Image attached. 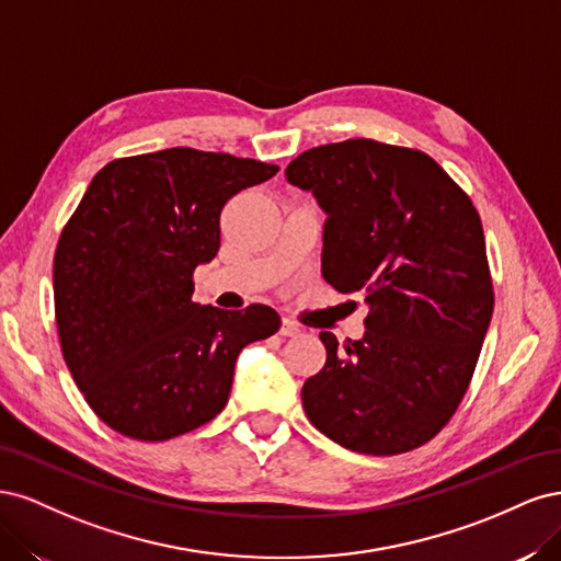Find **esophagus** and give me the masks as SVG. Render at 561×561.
<instances>
[{
	"instance_id": "1",
	"label": "esophagus",
	"mask_w": 561,
	"mask_h": 561,
	"mask_svg": "<svg viewBox=\"0 0 561 561\" xmlns=\"http://www.w3.org/2000/svg\"><path fill=\"white\" fill-rule=\"evenodd\" d=\"M299 332H301V328L297 325V322H293L290 318H283V322H280V334L283 336H295Z\"/></svg>"
}]
</instances>
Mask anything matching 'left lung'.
I'll list each match as a JSON object with an SVG mask.
<instances>
[{
    "label": "left lung",
    "instance_id": "1",
    "mask_svg": "<svg viewBox=\"0 0 561 561\" xmlns=\"http://www.w3.org/2000/svg\"><path fill=\"white\" fill-rule=\"evenodd\" d=\"M328 215L322 278L363 293V339L320 332L304 381L313 426L358 454L426 445L463 400L494 311L480 215L428 154L377 140L313 147L285 168Z\"/></svg>",
    "mask_w": 561,
    "mask_h": 561
}]
</instances>
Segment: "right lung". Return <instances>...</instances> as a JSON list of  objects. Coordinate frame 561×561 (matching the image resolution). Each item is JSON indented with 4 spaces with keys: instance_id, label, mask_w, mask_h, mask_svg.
<instances>
[{
    "instance_id": "right-lung-1",
    "label": "right lung",
    "mask_w": 561,
    "mask_h": 561,
    "mask_svg": "<svg viewBox=\"0 0 561 561\" xmlns=\"http://www.w3.org/2000/svg\"><path fill=\"white\" fill-rule=\"evenodd\" d=\"M278 165L173 147L100 171L54 260L62 358L110 428L161 443L213 421L239 353L280 328L252 304H196L194 268L219 250V213Z\"/></svg>"
}]
</instances>
